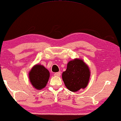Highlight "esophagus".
I'll return each mask as SVG.
<instances>
[{"instance_id": "esophagus-1", "label": "esophagus", "mask_w": 121, "mask_h": 121, "mask_svg": "<svg viewBox=\"0 0 121 121\" xmlns=\"http://www.w3.org/2000/svg\"><path fill=\"white\" fill-rule=\"evenodd\" d=\"M54 76H56V77H59V76L60 75V72H57V73H55L54 74Z\"/></svg>"}]
</instances>
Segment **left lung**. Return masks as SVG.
<instances>
[{"instance_id":"8db88e82","label":"left lung","mask_w":121,"mask_h":121,"mask_svg":"<svg viewBox=\"0 0 121 121\" xmlns=\"http://www.w3.org/2000/svg\"><path fill=\"white\" fill-rule=\"evenodd\" d=\"M90 73L86 64L82 60L75 59L68 63L67 69L62 74V79L67 89L75 92L86 87Z\"/></svg>"}]
</instances>
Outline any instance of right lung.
Masks as SVG:
<instances>
[{"mask_svg": "<svg viewBox=\"0 0 121 121\" xmlns=\"http://www.w3.org/2000/svg\"><path fill=\"white\" fill-rule=\"evenodd\" d=\"M49 78V72L41 65H36L29 73L30 80L35 88L41 90L46 86Z\"/></svg>", "mask_w": 121, "mask_h": 121, "instance_id": "add662e5", "label": "right lung"}]
</instances>
